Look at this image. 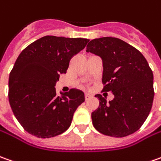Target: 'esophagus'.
I'll return each instance as SVG.
<instances>
[{
	"label": "esophagus",
	"instance_id": "esophagus-1",
	"mask_svg": "<svg viewBox=\"0 0 161 161\" xmlns=\"http://www.w3.org/2000/svg\"><path fill=\"white\" fill-rule=\"evenodd\" d=\"M91 97H92V96H91L90 94H88V93L85 94V99H86V100H88L89 98H91Z\"/></svg>",
	"mask_w": 161,
	"mask_h": 161
}]
</instances>
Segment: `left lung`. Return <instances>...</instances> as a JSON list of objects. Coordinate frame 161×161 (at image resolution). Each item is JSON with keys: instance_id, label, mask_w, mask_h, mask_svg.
Masks as SVG:
<instances>
[{"instance_id": "1", "label": "left lung", "mask_w": 161, "mask_h": 161, "mask_svg": "<svg viewBox=\"0 0 161 161\" xmlns=\"http://www.w3.org/2000/svg\"><path fill=\"white\" fill-rule=\"evenodd\" d=\"M87 52L103 61V92H113L107 103L102 95L98 108L91 113L98 132L113 137L135 133L148 117L154 97L153 73L143 54L124 41L114 37L94 39Z\"/></svg>"}]
</instances>
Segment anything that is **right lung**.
<instances>
[{
  "mask_svg": "<svg viewBox=\"0 0 161 161\" xmlns=\"http://www.w3.org/2000/svg\"><path fill=\"white\" fill-rule=\"evenodd\" d=\"M88 39L44 37L18 56L8 78V101L18 122L28 133L49 138L66 131L73 113L85 101L76 88L57 96L56 83L66 73L71 58L86 47Z\"/></svg>",
  "mask_w": 161,
  "mask_h": 161,
  "instance_id": "obj_1",
  "label": "right lung"
}]
</instances>
